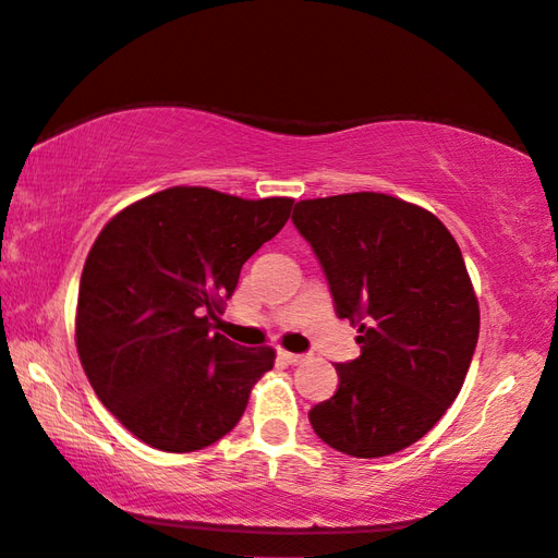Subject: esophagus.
Returning a JSON list of instances; mask_svg holds the SVG:
<instances>
[{
    "mask_svg": "<svg viewBox=\"0 0 558 558\" xmlns=\"http://www.w3.org/2000/svg\"><path fill=\"white\" fill-rule=\"evenodd\" d=\"M279 356H281L283 362H289V364L306 362V354H296V352H287V350H279Z\"/></svg>",
    "mask_w": 558,
    "mask_h": 558,
    "instance_id": "esophagus-1",
    "label": "esophagus"
}]
</instances>
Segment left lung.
<instances>
[{"mask_svg":"<svg viewBox=\"0 0 558 558\" xmlns=\"http://www.w3.org/2000/svg\"><path fill=\"white\" fill-rule=\"evenodd\" d=\"M291 220L362 347L311 408L315 435L356 459L396 454L447 413L474 360L478 301L457 240L425 208L374 192L299 202Z\"/></svg>","mask_w":558,"mask_h":558,"instance_id":"left-lung-1","label":"left lung"}]
</instances>
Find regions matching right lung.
Instances as JSON below:
<instances>
[{
  "label": "right lung",
  "instance_id": "obj_1",
  "mask_svg": "<svg viewBox=\"0 0 558 558\" xmlns=\"http://www.w3.org/2000/svg\"><path fill=\"white\" fill-rule=\"evenodd\" d=\"M291 206L172 186L104 226L80 279L77 352L99 401L145 445L182 454L218 442L275 366L271 347L230 342L211 320Z\"/></svg>",
  "mask_w": 558,
  "mask_h": 558
}]
</instances>
